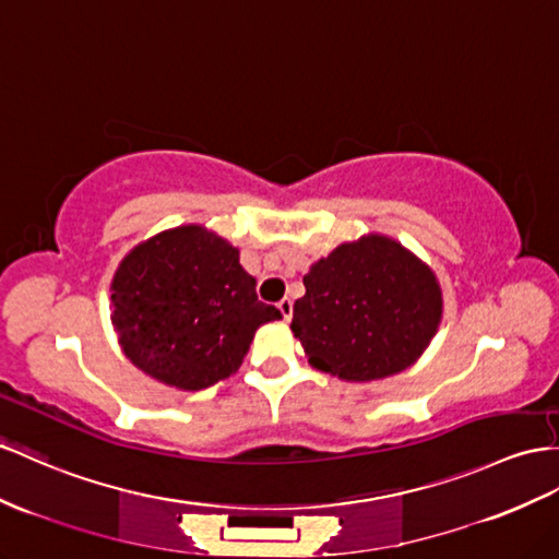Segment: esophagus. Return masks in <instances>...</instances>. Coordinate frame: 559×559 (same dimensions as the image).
<instances>
[{"mask_svg": "<svg viewBox=\"0 0 559 559\" xmlns=\"http://www.w3.org/2000/svg\"><path fill=\"white\" fill-rule=\"evenodd\" d=\"M278 309H281V313H283V319L288 321V319L293 317V299H290V297H283L281 302H278Z\"/></svg>", "mask_w": 559, "mask_h": 559, "instance_id": "34e87169", "label": "esophagus"}]
</instances>
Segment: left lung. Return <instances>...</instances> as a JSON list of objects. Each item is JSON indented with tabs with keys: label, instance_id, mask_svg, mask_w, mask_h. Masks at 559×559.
I'll list each match as a JSON object with an SVG mask.
<instances>
[{
	"label": "left lung",
	"instance_id": "8db88e82",
	"mask_svg": "<svg viewBox=\"0 0 559 559\" xmlns=\"http://www.w3.org/2000/svg\"><path fill=\"white\" fill-rule=\"evenodd\" d=\"M293 333L311 366L352 382L402 373L441 321V290L418 257L396 240L342 242L305 276Z\"/></svg>",
	"mask_w": 559,
	"mask_h": 559
}]
</instances>
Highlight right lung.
Returning a JSON list of instances; mask_svg holds the SVG:
<instances>
[{
  "instance_id": "obj_1",
  "label": "right lung",
  "mask_w": 559,
  "mask_h": 559,
  "mask_svg": "<svg viewBox=\"0 0 559 559\" xmlns=\"http://www.w3.org/2000/svg\"><path fill=\"white\" fill-rule=\"evenodd\" d=\"M254 285L231 242L203 226L141 242L110 285L122 352L171 388H210L240 368L257 328L281 319Z\"/></svg>"
}]
</instances>
